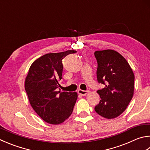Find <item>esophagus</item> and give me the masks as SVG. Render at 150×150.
<instances>
[{
	"instance_id": "esophagus-1",
	"label": "esophagus",
	"mask_w": 150,
	"mask_h": 150,
	"mask_svg": "<svg viewBox=\"0 0 150 150\" xmlns=\"http://www.w3.org/2000/svg\"><path fill=\"white\" fill-rule=\"evenodd\" d=\"M78 93L81 96H86V95L88 93V91H83V90H78Z\"/></svg>"
}]
</instances>
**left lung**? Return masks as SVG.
Here are the masks:
<instances>
[{"instance_id": "8db88e82", "label": "left lung", "mask_w": 150, "mask_h": 150, "mask_svg": "<svg viewBox=\"0 0 150 150\" xmlns=\"http://www.w3.org/2000/svg\"><path fill=\"white\" fill-rule=\"evenodd\" d=\"M94 56L98 62V81L105 84L104 88L97 91L101 100L94 110L105 119L117 117L132 98L134 73L126 59L115 50H97Z\"/></svg>"}]
</instances>
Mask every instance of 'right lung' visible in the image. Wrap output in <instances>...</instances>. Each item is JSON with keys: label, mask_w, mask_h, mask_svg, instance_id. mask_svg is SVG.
<instances>
[{"label": "right lung", "mask_w": 150, "mask_h": 150, "mask_svg": "<svg viewBox=\"0 0 150 150\" xmlns=\"http://www.w3.org/2000/svg\"><path fill=\"white\" fill-rule=\"evenodd\" d=\"M77 52L69 50L48 53L35 60L25 80V89L31 107L42 120L58 125L71 115L77 93L57 91L63 71L62 59Z\"/></svg>", "instance_id": "add662e5"}]
</instances>
